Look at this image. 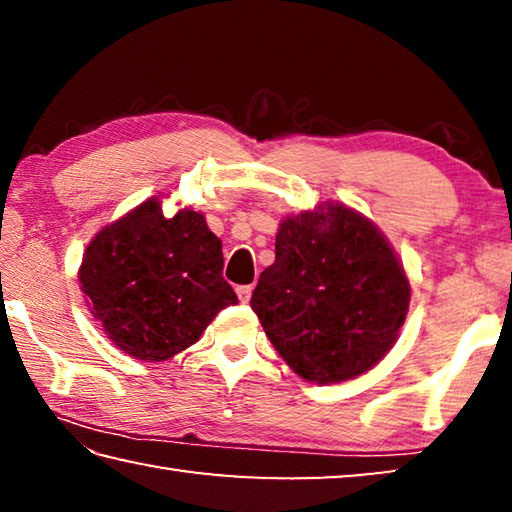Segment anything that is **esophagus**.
<instances>
[{
    "instance_id": "obj_1",
    "label": "esophagus",
    "mask_w": 512,
    "mask_h": 512,
    "mask_svg": "<svg viewBox=\"0 0 512 512\" xmlns=\"http://www.w3.org/2000/svg\"><path fill=\"white\" fill-rule=\"evenodd\" d=\"M237 296L241 302H248L253 296V284H244V287H237Z\"/></svg>"
}]
</instances>
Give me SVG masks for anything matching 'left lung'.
<instances>
[{"label":"left lung","instance_id":"8db88e82","mask_svg":"<svg viewBox=\"0 0 512 512\" xmlns=\"http://www.w3.org/2000/svg\"><path fill=\"white\" fill-rule=\"evenodd\" d=\"M411 284L391 241L343 203L284 216L250 307L287 366L314 384L363 375L400 336Z\"/></svg>","mask_w":512,"mask_h":512}]
</instances>
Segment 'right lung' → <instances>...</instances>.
Instances as JSON below:
<instances>
[{"label":"right lung","instance_id":"1","mask_svg":"<svg viewBox=\"0 0 512 512\" xmlns=\"http://www.w3.org/2000/svg\"><path fill=\"white\" fill-rule=\"evenodd\" d=\"M221 271V239L205 216L189 207L164 216L153 196L92 237L79 284L112 345L153 363L187 350L239 302Z\"/></svg>","mask_w":512,"mask_h":512}]
</instances>
